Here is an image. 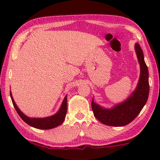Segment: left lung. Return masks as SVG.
I'll use <instances>...</instances> for the list:
<instances>
[{
	"label": "left lung",
	"mask_w": 160,
	"mask_h": 160,
	"mask_svg": "<svg viewBox=\"0 0 160 160\" xmlns=\"http://www.w3.org/2000/svg\"><path fill=\"white\" fill-rule=\"evenodd\" d=\"M135 51L141 66V75L137 88L128 100L111 109L102 108L92 101L94 116L102 124L108 126L121 127L133 121L145 106L149 94L148 68L144 61L143 52L138 43L135 44Z\"/></svg>",
	"instance_id": "obj_1"
}]
</instances>
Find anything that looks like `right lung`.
<instances>
[{
  "mask_svg": "<svg viewBox=\"0 0 160 160\" xmlns=\"http://www.w3.org/2000/svg\"><path fill=\"white\" fill-rule=\"evenodd\" d=\"M10 95L12 100V103L14 105V107L16 109L17 113L21 117V119L25 123L29 124L30 126L33 127V128L37 129H41V130H49V129L54 128L60 125L63 122V121H64L67 112V95L64 98V100H63L62 106L60 107V109L56 114L52 116V117L42 118V119L30 118L28 117L27 116H25L23 113L21 112V111L17 106L11 92Z\"/></svg>",
  "mask_w": 160,
  "mask_h": 160,
  "instance_id": "right-lung-1",
  "label": "right lung"
}]
</instances>
